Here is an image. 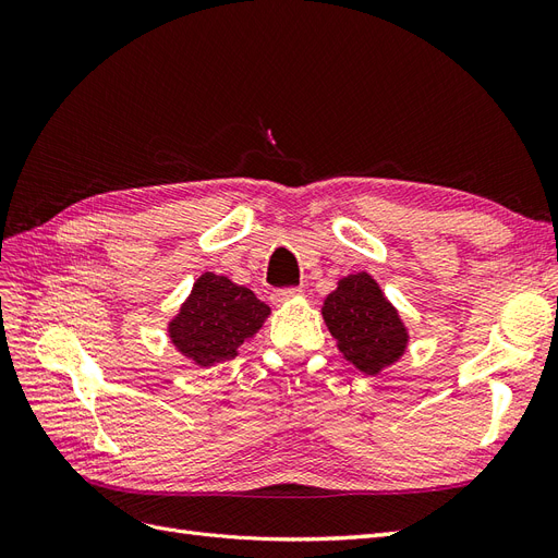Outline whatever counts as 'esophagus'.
<instances>
[{"mask_svg":"<svg viewBox=\"0 0 558 558\" xmlns=\"http://www.w3.org/2000/svg\"><path fill=\"white\" fill-rule=\"evenodd\" d=\"M298 295H302V289H281V291L272 293V302H275V305H283V302H289Z\"/></svg>","mask_w":558,"mask_h":558,"instance_id":"esophagus-1","label":"esophagus"}]
</instances>
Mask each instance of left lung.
Instances as JSON below:
<instances>
[{
	"label": "left lung",
	"instance_id": "left-lung-1",
	"mask_svg": "<svg viewBox=\"0 0 558 558\" xmlns=\"http://www.w3.org/2000/svg\"><path fill=\"white\" fill-rule=\"evenodd\" d=\"M320 314L342 356L365 375L377 377L408 351L410 330L373 275L342 277Z\"/></svg>",
	"mask_w": 558,
	"mask_h": 558
}]
</instances>
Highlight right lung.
<instances>
[{"label":"right lung","instance_id":"right-lung-1","mask_svg":"<svg viewBox=\"0 0 558 558\" xmlns=\"http://www.w3.org/2000/svg\"><path fill=\"white\" fill-rule=\"evenodd\" d=\"M269 307L246 286L205 272L167 324L174 349L199 367L238 356V349L263 328Z\"/></svg>","mask_w":558,"mask_h":558}]
</instances>
